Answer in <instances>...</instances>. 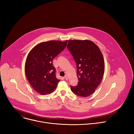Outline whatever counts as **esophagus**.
Instances as JSON below:
<instances>
[{"label": "esophagus", "instance_id": "esophagus-1", "mask_svg": "<svg viewBox=\"0 0 134 134\" xmlns=\"http://www.w3.org/2000/svg\"><path fill=\"white\" fill-rule=\"evenodd\" d=\"M64 78H65V80H68L69 79V77H68V76L67 75H65V76Z\"/></svg>", "mask_w": 134, "mask_h": 134}]
</instances>
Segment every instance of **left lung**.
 <instances>
[{"mask_svg":"<svg viewBox=\"0 0 134 134\" xmlns=\"http://www.w3.org/2000/svg\"><path fill=\"white\" fill-rule=\"evenodd\" d=\"M67 48L75 60L79 80L71 90L78 96L87 97L94 93L104 76V57L99 48L87 40H69Z\"/></svg>","mask_w":134,"mask_h":134,"instance_id":"1","label":"left lung"}]
</instances>
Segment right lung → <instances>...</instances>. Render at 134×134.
I'll use <instances>...</instances> for the list:
<instances>
[{
    "label": "right lung",
    "mask_w": 134,
    "mask_h": 134,
    "mask_svg": "<svg viewBox=\"0 0 134 134\" xmlns=\"http://www.w3.org/2000/svg\"><path fill=\"white\" fill-rule=\"evenodd\" d=\"M68 41H49L35 46L29 53L25 71L29 84L37 93L49 94L56 89L60 80L56 77L53 59L66 47Z\"/></svg>",
    "instance_id": "1"
}]
</instances>
